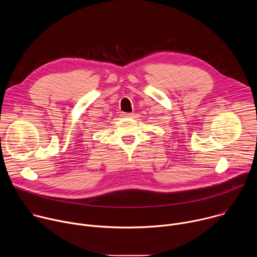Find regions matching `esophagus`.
<instances>
[{
	"label": "esophagus",
	"instance_id": "esophagus-1",
	"mask_svg": "<svg viewBox=\"0 0 257 257\" xmlns=\"http://www.w3.org/2000/svg\"><path fill=\"white\" fill-rule=\"evenodd\" d=\"M123 116H124V117H127V118H132V117H133V114H132V113H125V114H123Z\"/></svg>",
	"mask_w": 257,
	"mask_h": 257
}]
</instances>
